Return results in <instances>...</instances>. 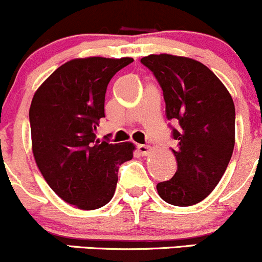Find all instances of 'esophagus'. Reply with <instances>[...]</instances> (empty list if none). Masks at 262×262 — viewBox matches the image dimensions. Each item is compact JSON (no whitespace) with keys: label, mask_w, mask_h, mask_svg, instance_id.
I'll use <instances>...</instances> for the list:
<instances>
[{"label":"esophagus","mask_w":262,"mask_h":262,"mask_svg":"<svg viewBox=\"0 0 262 262\" xmlns=\"http://www.w3.org/2000/svg\"><path fill=\"white\" fill-rule=\"evenodd\" d=\"M138 150L140 156L145 157V156H149L150 152H152V148H150L149 145H138Z\"/></svg>","instance_id":"esophagus-1"}]
</instances>
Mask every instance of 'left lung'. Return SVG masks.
Instances as JSON below:
<instances>
[{"label": "left lung", "instance_id": "obj_1", "mask_svg": "<svg viewBox=\"0 0 262 262\" xmlns=\"http://www.w3.org/2000/svg\"><path fill=\"white\" fill-rule=\"evenodd\" d=\"M140 62L153 71L166 101V117L180 128L172 149L177 172L157 184L163 201L187 207L205 200L224 176L235 147V104L222 81L197 60L170 54L148 55Z\"/></svg>", "mask_w": 262, "mask_h": 262}]
</instances>
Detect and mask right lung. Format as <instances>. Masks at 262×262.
I'll return each instance as SVG.
<instances>
[{"label":"right lung","mask_w":262,"mask_h":262,"mask_svg":"<svg viewBox=\"0 0 262 262\" xmlns=\"http://www.w3.org/2000/svg\"><path fill=\"white\" fill-rule=\"evenodd\" d=\"M130 62L132 57L73 59L57 68L32 98L35 162L52 191L79 210L105 206L114 196L118 168L133 158V143L95 139L99 122L105 117L106 86Z\"/></svg>","instance_id":"1"}]
</instances>
